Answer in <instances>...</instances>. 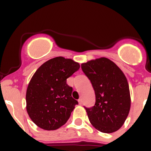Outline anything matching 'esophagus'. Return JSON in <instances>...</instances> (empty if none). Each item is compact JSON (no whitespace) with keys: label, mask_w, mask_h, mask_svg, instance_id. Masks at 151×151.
Returning a JSON list of instances; mask_svg holds the SVG:
<instances>
[{"label":"esophagus","mask_w":151,"mask_h":151,"mask_svg":"<svg viewBox=\"0 0 151 151\" xmlns=\"http://www.w3.org/2000/svg\"><path fill=\"white\" fill-rule=\"evenodd\" d=\"M78 102L80 104H82V103H83V100H82V99H78Z\"/></svg>","instance_id":"34e87169"}]
</instances>
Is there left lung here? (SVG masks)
<instances>
[{"label": "left lung", "instance_id": "8db88e82", "mask_svg": "<svg viewBox=\"0 0 151 151\" xmlns=\"http://www.w3.org/2000/svg\"><path fill=\"white\" fill-rule=\"evenodd\" d=\"M81 68L95 91L94 106H84L90 122L103 133L116 132L123 125L130 110V92L126 76L106 58L82 63Z\"/></svg>", "mask_w": 151, "mask_h": 151}]
</instances>
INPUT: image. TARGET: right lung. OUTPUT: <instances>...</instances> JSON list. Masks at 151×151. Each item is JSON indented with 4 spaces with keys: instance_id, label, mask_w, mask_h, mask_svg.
Here are the masks:
<instances>
[{
    "instance_id": "obj_1",
    "label": "right lung",
    "mask_w": 151,
    "mask_h": 151,
    "mask_svg": "<svg viewBox=\"0 0 151 151\" xmlns=\"http://www.w3.org/2000/svg\"><path fill=\"white\" fill-rule=\"evenodd\" d=\"M80 67L71 59L56 57L36 70L26 91L27 112L36 126L55 130L67 122L78 101L71 96L66 79Z\"/></svg>"
}]
</instances>
